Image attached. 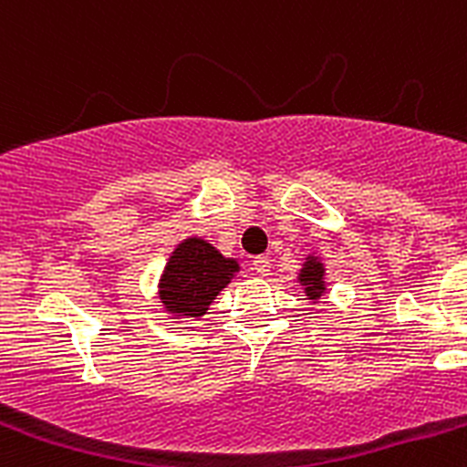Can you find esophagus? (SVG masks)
Instances as JSON below:
<instances>
[{
  "label": "esophagus",
  "instance_id": "obj_1",
  "mask_svg": "<svg viewBox=\"0 0 467 467\" xmlns=\"http://www.w3.org/2000/svg\"><path fill=\"white\" fill-rule=\"evenodd\" d=\"M253 271L257 275H269L271 271V262L266 257H254L253 259Z\"/></svg>",
  "mask_w": 467,
  "mask_h": 467
}]
</instances>
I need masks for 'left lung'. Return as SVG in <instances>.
Instances as JSON below:
<instances>
[{
	"mask_svg": "<svg viewBox=\"0 0 467 467\" xmlns=\"http://www.w3.org/2000/svg\"><path fill=\"white\" fill-rule=\"evenodd\" d=\"M323 275H325L323 264L317 262V259L308 257V262L304 264V269H301V274H299V283L306 287L308 299H320V295H323V290H325Z\"/></svg>",
	"mask_w": 467,
	"mask_h": 467,
	"instance_id": "1",
	"label": "left lung"
}]
</instances>
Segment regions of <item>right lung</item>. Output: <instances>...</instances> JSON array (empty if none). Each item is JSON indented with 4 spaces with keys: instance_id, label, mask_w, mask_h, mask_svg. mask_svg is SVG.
I'll return each mask as SVG.
<instances>
[{
    "instance_id": "right-lung-1",
    "label": "right lung",
    "mask_w": 467,
    "mask_h": 467,
    "mask_svg": "<svg viewBox=\"0 0 467 467\" xmlns=\"http://www.w3.org/2000/svg\"><path fill=\"white\" fill-rule=\"evenodd\" d=\"M236 271L238 264L203 238H187L175 247L161 275V301L166 311L177 316L201 317Z\"/></svg>"
}]
</instances>
